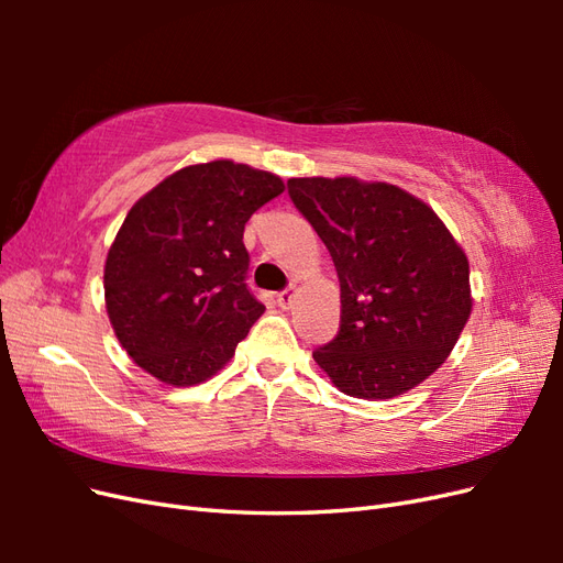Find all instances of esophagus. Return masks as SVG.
<instances>
[{
	"label": "esophagus",
	"instance_id": "1",
	"mask_svg": "<svg viewBox=\"0 0 563 563\" xmlns=\"http://www.w3.org/2000/svg\"><path fill=\"white\" fill-rule=\"evenodd\" d=\"M294 300V286L291 288H284V291L277 294V305L282 310H288V305Z\"/></svg>",
	"mask_w": 563,
	"mask_h": 563
}]
</instances>
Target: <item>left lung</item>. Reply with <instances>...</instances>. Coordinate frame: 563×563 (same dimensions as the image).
I'll return each instance as SVG.
<instances>
[{"instance_id": "left-lung-1", "label": "left lung", "mask_w": 563, "mask_h": 563, "mask_svg": "<svg viewBox=\"0 0 563 563\" xmlns=\"http://www.w3.org/2000/svg\"><path fill=\"white\" fill-rule=\"evenodd\" d=\"M286 187L340 282V331L314 362L356 399L413 389L446 362L470 319L467 255L428 203L397 185L291 178Z\"/></svg>"}]
</instances>
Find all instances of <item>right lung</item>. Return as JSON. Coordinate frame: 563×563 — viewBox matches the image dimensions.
Masks as SVG:
<instances>
[{"label":"right lung","instance_id":"add662e5","mask_svg":"<svg viewBox=\"0 0 563 563\" xmlns=\"http://www.w3.org/2000/svg\"><path fill=\"white\" fill-rule=\"evenodd\" d=\"M279 176L218 159L185 166L133 203L106 261V305L131 360L187 387L223 368L265 305L246 284V220Z\"/></svg>","mask_w":563,"mask_h":563}]
</instances>
